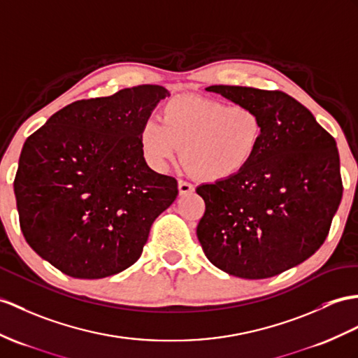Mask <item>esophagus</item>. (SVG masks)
Returning <instances> with one entry per match:
<instances>
[{"label": "esophagus", "instance_id": "34e87169", "mask_svg": "<svg viewBox=\"0 0 358 358\" xmlns=\"http://www.w3.org/2000/svg\"><path fill=\"white\" fill-rule=\"evenodd\" d=\"M178 188H179V194L180 196H187V194H191L194 191V187L188 184V182L185 180H179L178 182Z\"/></svg>", "mask_w": 358, "mask_h": 358}]
</instances>
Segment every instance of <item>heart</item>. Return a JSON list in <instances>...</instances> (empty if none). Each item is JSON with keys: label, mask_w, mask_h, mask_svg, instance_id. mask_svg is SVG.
Masks as SVG:
<instances>
[{"label": "heart", "mask_w": 358, "mask_h": 358, "mask_svg": "<svg viewBox=\"0 0 358 358\" xmlns=\"http://www.w3.org/2000/svg\"><path fill=\"white\" fill-rule=\"evenodd\" d=\"M264 126L250 104L182 95L171 99L162 117L149 118L139 132L147 164L165 171L180 155L189 173L206 180L237 176L255 158L263 141Z\"/></svg>", "instance_id": "heart-1"}]
</instances>
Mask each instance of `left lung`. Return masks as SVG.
I'll list each match as a JSON object with an SVG mask.
<instances>
[{"label":"left lung","mask_w":358,"mask_h":358,"mask_svg":"<svg viewBox=\"0 0 358 358\" xmlns=\"http://www.w3.org/2000/svg\"><path fill=\"white\" fill-rule=\"evenodd\" d=\"M206 91L254 106L264 134L237 176L197 187L205 214L197 238L223 272L264 280L303 263L324 245L342 200L336 139L281 91L214 85Z\"/></svg>","instance_id":"obj_1"}]
</instances>
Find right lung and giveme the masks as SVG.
Returning <instances> with one entry per match:
<instances>
[{"mask_svg": "<svg viewBox=\"0 0 358 358\" xmlns=\"http://www.w3.org/2000/svg\"><path fill=\"white\" fill-rule=\"evenodd\" d=\"M170 92L139 85L78 100L27 138L13 182L29 246L60 272L100 280L136 263L178 182L147 165L139 132Z\"/></svg>", "mask_w": 358, "mask_h": 358, "instance_id": "1", "label": "right lung"}]
</instances>
